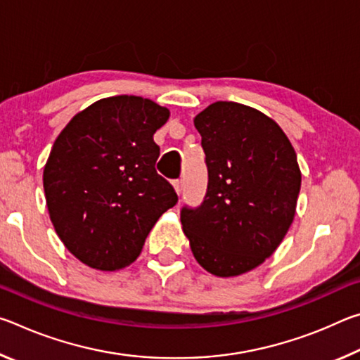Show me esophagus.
<instances>
[{
    "mask_svg": "<svg viewBox=\"0 0 360 360\" xmlns=\"http://www.w3.org/2000/svg\"><path fill=\"white\" fill-rule=\"evenodd\" d=\"M173 187H174L176 193L181 195V192H182V181H181V179H176V181L173 182Z\"/></svg>",
    "mask_w": 360,
    "mask_h": 360,
    "instance_id": "34e87169",
    "label": "esophagus"
}]
</instances>
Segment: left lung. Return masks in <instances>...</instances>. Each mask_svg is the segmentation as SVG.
<instances>
[{
    "mask_svg": "<svg viewBox=\"0 0 360 360\" xmlns=\"http://www.w3.org/2000/svg\"><path fill=\"white\" fill-rule=\"evenodd\" d=\"M193 124L208 191L198 208H182V230L206 271L238 276L264 264L294 221L302 184L297 154L275 120L240 103H212Z\"/></svg>",
    "mask_w": 360,
    "mask_h": 360,
    "instance_id": "1",
    "label": "left lung"
}]
</instances>
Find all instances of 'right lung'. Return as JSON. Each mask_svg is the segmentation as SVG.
Listing matches in <instances>:
<instances>
[{
    "label": "right lung",
    "instance_id": "right-lung-1",
    "mask_svg": "<svg viewBox=\"0 0 360 360\" xmlns=\"http://www.w3.org/2000/svg\"><path fill=\"white\" fill-rule=\"evenodd\" d=\"M168 117L167 108L143 96H109L77 112L53 143L42 174L49 216L87 266L130 265L158 217L178 203L155 172L154 133Z\"/></svg>",
    "mask_w": 360,
    "mask_h": 360
}]
</instances>
